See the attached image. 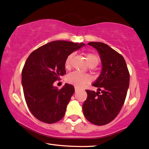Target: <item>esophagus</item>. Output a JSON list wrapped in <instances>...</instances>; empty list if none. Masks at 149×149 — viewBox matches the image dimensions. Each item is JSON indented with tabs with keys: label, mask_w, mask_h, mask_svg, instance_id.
<instances>
[{
	"label": "esophagus",
	"mask_w": 149,
	"mask_h": 149,
	"mask_svg": "<svg viewBox=\"0 0 149 149\" xmlns=\"http://www.w3.org/2000/svg\"><path fill=\"white\" fill-rule=\"evenodd\" d=\"M74 91H75V92H77L79 91V88L77 87H74Z\"/></svg>",
	"instance_id": "34e87169"
}]
</instances>
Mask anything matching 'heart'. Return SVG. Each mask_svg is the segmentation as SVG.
<instances>
[{
	"label": "heart",
	"mask_w": 149,
	"mask_h": 149,
	"mask_svg": "<svg viewBox=\"0 0 149 149\" xmlns=\"http://www.w3.org/2000/svg\"><path fill=\"white\" fill-rule=\"evenodd\" d=\"M86 58L91 66H96L99 63V58L96 54L93 53H86ZM73 57V54H69L67 56L64 62V66L66 69H70L71 67L72 58ZM91 81V77L89 74L81 73L79 72H72L67 76V81L69 84H72L77 87H81L84 84L89 83Z\"/></svg>",
	"instance_id": "b5f03b06"
}]
</instances>
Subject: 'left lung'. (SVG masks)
Segmentation results:
<instances>
[{
    "instance_id": "8db88e82",
    "label": "left lung",
    "mask_w": 149,
    "mask_h": 149,
    "mask_svg": "<svg viewBox=\"0 0 149 149\" xmlns=\"http://www.w3.org/2000/svg\"><path fill=\"white\" fill-rule=\"evenodd\" d=\"M100 55L102 70L93 86L95 92L86 90L88 97L83 113L88 121L97 126L107 124L117 116L125 102L130 74L124 58L119 53L101 42L88 43Z\"/></svg>"
}]
</instances>
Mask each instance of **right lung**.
Returning a JSON list of instances; mask_svg holds the SVG:
<instances>
[{
	"instance_id": "1",
	"label": "right lung",
	"mask_w": 149,
	"mask_h": 149,
	"mask_svg": "<svg viewBox=\"0 0 149 149\" xmlns=\"http://www.w3.org/2000/svg\"><path fill=\"white\" fill-rule=\"evenodd\" d=\"M84 43L54 41L31 53L22 70V85L25 102L31 113L41 122H57L63 118L74 92L65 84L61 89L53 86L66 72V57Z\"/></svg>"
}]
</instances>
